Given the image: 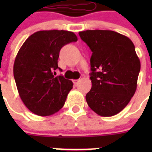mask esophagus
Wrapping results in <instances>:
<instances>
[{"mask_svg": "<svg viewBox=\"0 0 152 152\" xmlns=\"http://www.w3.org/2000/svg\"><path fill=\"white\" fill-rule=\"evenodd\" d=\"M78 82H79V80H73V83L75 85H76Z\"/></svg>", "mask_w": 152, "mask_h": 152, "instance_id": "1", "label": "esophagus"}]
</instances>
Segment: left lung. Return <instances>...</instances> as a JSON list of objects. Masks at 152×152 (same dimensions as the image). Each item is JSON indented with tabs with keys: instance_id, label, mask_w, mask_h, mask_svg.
<instances>
[{
	"instance_id": "left-lung-1",
	"label": "left lung",
	"mask_w": 152,
	"mask_h": 152,
	"mask_svg": "<svg viewBox=\"0 0 152 152\" xmlns=\"http://www.w3.org/2000/svg\"><path fill=\"white\" fill-rule=\"evenodd\" d=\"M80 39L92 51V87L86 100L101 116L119 113L135 94L141 64L133 42L112 30L79 32Z\"/></svg>"
}]
</instances>
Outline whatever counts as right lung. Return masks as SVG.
Instances as JSON below:
<instances>
[{"mask_svg":"<svg viewBox=\"0 0 152 152\" xmlns=\"http://www.w3.org/2000/svg\"><path fill=\"white\" fill-rule=\"evenodd\" d=\"M77 41L73 32L42 30L28 37L13 64V76L19 95L26 107L40 116L60 110L73 88L72 80L55 76L61 49Z\"/></svg>","mask_w":152,"mask_h":152,"instance_id":"1","label":"right lung"}]
</instances>
